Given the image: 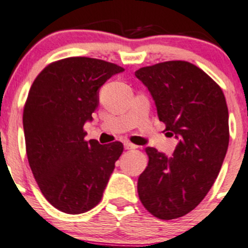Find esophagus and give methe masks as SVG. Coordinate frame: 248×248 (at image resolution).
<instances>
[{"mask_svg": "<svg viewBox=\"0 0 248 248\" xmlns=\"http://www.w3.org/2000/svg\"><path fill=\"white\" fill-rule=\"evenodd\" d=\"M124 148H126V149H135V148H138V146L133 145V143L128 142V141H126V142H124Z\"/></svg>", "mask_w": 248, "mask_h": 248, "instance_id": "obj_1", "label": "esophagus"}]
</instances>
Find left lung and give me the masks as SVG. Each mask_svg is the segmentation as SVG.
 Returning a JSON list of instances; mask_svg holds the SVG:
<instances>
[{"label":"left lung","mask_w":248,"mask_h":248,"mask_svg":"<svg viewBox=\"0 0 248 248\" xmlns=\"http://www.w3.org/2000/svg\"><path fill=\"white\" fill-rule=\"evenodd\" d=\"M135 76L153 97L165 132L175 135L172 156L145 149L148 166L139 176L145 208L162 220L186 216L213 186L230 141L228 109L221 88L186 61L143 67Z\"/></svg>","instance_id":"8db88e82"}]
</instances>
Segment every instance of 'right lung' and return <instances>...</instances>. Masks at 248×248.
<instances>
[{
    "instance_id": "add662e5",
    "label": "right lung",
    "mask_w": 248,
    "mask_h": 248,
    "mask_svg": "<svg viewBox=\"0 0 248 248\" xmlns=\"http://www.w3.org/2000/svg\"><path fill=\"white\" fill-rule=\"evenodd\" d=\"M124 70L102 60L68 58L46 67L29 91L27 156L41 192L59 211L81 214L102 199L124 145L86 141L83 126L93 120L100 88Z\"/></svg>"
}]
</instances>
